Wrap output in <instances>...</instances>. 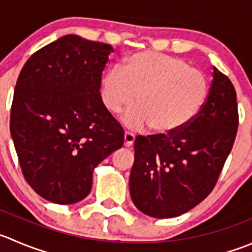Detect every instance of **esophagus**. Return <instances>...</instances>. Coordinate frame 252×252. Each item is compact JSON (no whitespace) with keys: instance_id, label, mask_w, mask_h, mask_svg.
Returning a JSON list of instances; mask_svg holds the SVG:
<instances>
[{"instance_id":"obj_1","label":"esophagus","mask_w":252,"mask_h":252,"mask_svg":"<svg viewBox=\"0 0 252 252\" xmlns=\"http://www.w3.org/2000/svg\"><path fill=\"white\" fill-rule=\"evenodd\" d=\"M134 140H135V135H134L133 133H129V131H126V133H124V145H126V148L133 145Z\"/></svg>"}]
</instances>
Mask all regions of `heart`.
I'll use <instances>...</instances> for the list:
<instances>
[{"mask_svg": "<svg viewBox=\"0 0 252 252\" xmlns=\"http://www.w3.org/2000/svg\"><path fill=\"white\" fill-rule=\"evenodd\" d=\"M208 80L176 56L138 51L126 56L121 69L108 70L101 80V99L111 113L133 106L124 114L130 128L149 126L158 136H172L191 126L206 104Z\"/></svg>", "mask_w": 252, "mask_h": 252, "instance_id": "1", "label": "heart"}]
</instances>
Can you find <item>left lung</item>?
Returning <instances> with one entry per match:
<instances>
[{
    "label": "left lung",
    "mask_w": 252,
    "mask_h": 252,
    "mask_svg": "<svg viewBox=\"0 0 252 252\" xmlns=\"http://www.w3.org/2000/svg\"><path fill=\"white\" fill-rule=\"evenodd\" d=\"M239 126L236 92L217 67L196 121L172 136H136L129 177L136 208L154 218H173L201 203L217 185Z\"/></svg>",
    "instance_id": "8db88e82"
}]
</instances>
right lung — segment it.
I'll list each match as a JSON object with an SVG mask.
<instances>
[{"mask_svg": "<svg viewBox=\"0 0 252 252\" xmlns=\"http://www.w3.org/2000/svg\"><path fill=\"white\" fill-rule=\"evenodd\" d=\"M112 51L69 34L35 51L21 70L9 128L24 178L46 201H82L94 167L123 146V128L99 92Z\"/></svg>", "mask_w": 252, "mask_h": 252, "instance_id": "add662e5", "label": "right lung"}]
</instances>
